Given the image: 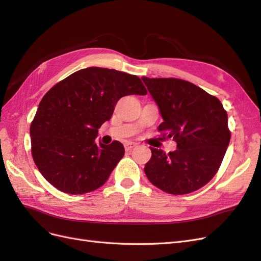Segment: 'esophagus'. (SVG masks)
Listing matches in <instances>:
<instances>
[{
    "mask_svg": "<svg viewBox=\"0 0 261 261\" xmlns=\"http://www.w3.org/2000/svg\"><path fill=\"white\" fill-rule=\"evenodd\" d=\"M137 146L136 143H132V141H127V143L124 144V147H125V150L126 151H129V150H132L133 148H135Z\"/></svg>",
    "mask_w": 261,
    "mask_h": 261,
    "instance_id": "1",
    "label": "esophagus"
}]
</instances>
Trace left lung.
Segmentation results:
<instances>
[{
    "label": "left lung",
    "instance_id": "1",
    "mask_svg": "<svg viewBox=\"0 0 261 261\" xmlns=\"http://www.w3.org/2000/svg\"><path fill=\"white\" fill-rule=\"evenodd\" d=\"M163 122L158 130L173 138L177 149L169 153L150 147L145 165L150 183L172 195L201 188L217 174L230 144L227 114L221 101L192 83L178 78H141Z\"/></svg>",
    "mask_w": 261,
    "mask_h": 261
}]
</instances>
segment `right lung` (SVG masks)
I'll return each instance as SVG.
<instances>
[{
	"mask_svg": "<svg viewBox=\"0 0 261 261\" xmlns=\"http://www.w3.org/2000/svg\"><path fill=\"white\" fill-rule=\"evenodd\" d=\"M129 94H147L136 75L102 67L77 70L44 94L30 125L31 154L51 185L83 195L106 183L125 150L117 140L97 144L98 129Z\"/></svg>",
	"mask_w": 261,
	"mask_h": 261,
	"instance_id": "right-lung-1",
	"label": "right lung"
}]
</instances>
